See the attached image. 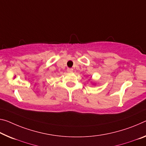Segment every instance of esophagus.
Returning a JSON list of instances; mask_svg holds the SVG:
<instances>
[{"label": "esophagus", "mask_w": 146, "mask_h": 146, "mask_svg": "<svg viewBox=\"0 0 146 146\" xmlns=\"http://www.w3.org/2000/svg\"><path fill=\"white\" fill-rule=\"evenodd\" d=\"M67 71H68V73H72L73 69L72 68H68V69H67Z\"/></svg>", "instance_id": "1"}]
</instances>
